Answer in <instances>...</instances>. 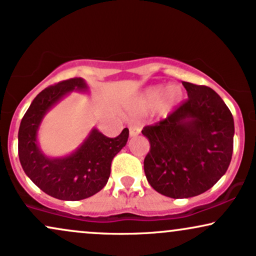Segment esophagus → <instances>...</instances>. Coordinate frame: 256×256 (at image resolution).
<instances>
[{
    "label": "esophagus",
    "instance_id": "esophagus-1",
    "mask_svg": "<svg viewBox=\"0 0 256 256\" xmlns=\"http://www.w3.org/2000/svg\"><path fill=\"white\" fill-rule=\"evenodd\" d=\"M138 134H140V128L136 127V126H130V127H129V136L134 138Z\"/></svg>",
    "mask_w": 256,
    "mask_h": 256
}]
</instances>
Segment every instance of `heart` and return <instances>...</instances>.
I'll use <instances>...</instances> for the list:
<instances>
[{
	"instance_id": "b5f03b06",
	"label": "heart",
	"mask_w": 256,
	"mask_h": 256,
	"mask_svg": "<svg viewBox=\"0 0 256 256\" xmlns=\"http://www.w3.org/2000/svg\"><path fill=\"white\" fill-rule=\"evenodd\" d=\"M182 100V89L180 85H153L138 94L130 103L129 109L135 115H144L156 108V115L165 118L180 104Z\"/></svg>"
}]
</instances>
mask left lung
Instances as JSON below:
<instances>
[{"label":"left lung","mask_w":256,"mask_h":256,"mask_svg":"<svg viewBox=\"0 0 256 256\" xmlns=\"http://www.w3.org/2000/svg\"><path fill=\"white\" fill-rule=\"evenodd\" d=\"M188 100L142 134L150 144L144 168L166 197L190 198L224 176L232 156L234 118L223 100L204 85L182 82Z\"/></svg>","instance_id":"left-lung-1"}]
</instances>
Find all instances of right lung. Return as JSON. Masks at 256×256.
<instances>
[{"mask_svg":"<svg viewBox=\"0 0 256 256\" xmlns=\"http://www.w3.org/2000/svg\"><path fill=\"white\" fill-rule=\"evenodd\" d=\"M71 92L89 94L83 78H72L38 94L21 120L18 158L24 173L40 190L62 200H80L102 190L110 176L114 156L128 141L124 128L118 138L104 136L92 128L77 150L64 156H48L41 150L38 133L46 114Z\"/></svg>","mask_w":256,"mask_h":256,"instance_id":"obj_1","label":"right lung"}]
</instances>
